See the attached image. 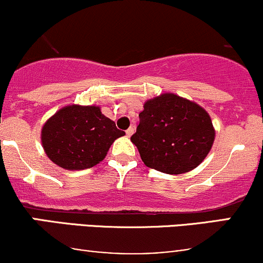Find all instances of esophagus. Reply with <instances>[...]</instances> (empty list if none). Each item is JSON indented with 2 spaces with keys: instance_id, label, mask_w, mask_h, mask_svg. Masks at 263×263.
<instances>
[{
  "instance_id": "obj_1",
  "label": "esophagus",
  "mask_w": 263,
  "mask_h": 263,
  "mask_svg": "<svg viewBox=\"0 0 263 263\" xmlns=\"http://www.w3.org/2000/svg\"><path fill=\"white\" fill-rule=\"evenodd\" d=\"M134 132H135V128L134 127H129V128L126 129V136H127V137H131Z\"/></svg>"
}]
</instances>
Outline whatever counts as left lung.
Returning a JSON list of instances; mask_svg holds the SVG:
<instances>
[{
  "mask_svg": "<svg viewBox=\"0 0 263 263\" xmlns=\"http://www.w3.org/2000/svg\"><path fill=\"white\" fill-rule=\"evenodd\" d=\"M143 107L131 141L144 164L167 174H182L197 168L215 137L209 114L174 93H162Z\"/></svg>",
  "mask_w": 263,
  "mask_h": 263,
  "instance_id": "obj_1",
  "label": "left lung"
}]
</instances>
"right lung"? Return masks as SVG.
Listing matches in <instances>:
<instances>
[{
    "mask_svg": "<svg viewBox=\"0 0 263 263\" xmlns=\"http://www.w3.org/2000/svg\"><path fill=\"white\" fill-rule=\"evenodd\" d=\"M125 132L98 106H65L42 128V144L52 162L68 171L91 168Z\"/></svg>",
    "mask_w": 263,
    "mask_h": 263,
    "instance_id": "right-lung-1",
    "label": "right lung"
}]
</instances>
